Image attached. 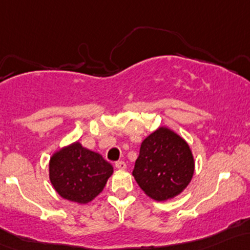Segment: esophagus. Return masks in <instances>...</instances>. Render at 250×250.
I'll return each mask as SVG.
<instances>
[{
    "label": "esophagus",
    "mask_w": 250,
    "mask_h": 250,
    "mask_svg": "<svg viewBox=\"0 0 250 250\" xmlns=\"http://www.w3.org/2000/svg\"><path fill=\"white\" fill-rule=\"evenodd\" d=\"M115 167H116L117 169H125L127 168V165H125V161H117V163L115 164Z\"/></svg>",
    "instance_id": "1"
}]
</instances>
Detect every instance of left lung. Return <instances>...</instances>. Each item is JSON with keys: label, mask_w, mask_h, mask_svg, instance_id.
I'll list each match as a JSON object with an SVG mask.
<instances>
[{"label": "left lung", "mask_w": 250, "mask_h": 250, "mask_svg": "<svg viewBox=\"0 0 250 250\" xmlns=\"http://www.w3.org/2000/svg\"><path fill=\"white\" fill-rule=\"evenodd\" d=\"M194 173L190 146L168 127H159L142 141L133 175L149 198L165 202L188 188Z\"/></svg>", "instance_id": "obj_1"}]
</instances>
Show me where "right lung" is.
<instances>
[{"label":"right lung","instance_id":"1","mask_svg":"<svg viewBox=\"0 0 250 250\" xmlns=\"http://www.w3.org/2000/svg\"><path fill=\"white\" fill-rule=\"evenodd\" d=\"M48 172L52 186L60 197L87 204L103 191L114 167L102 155L76 141L52 154Z\"/></svg>","mask_w":250,"mask_h":250}]
</instances>
